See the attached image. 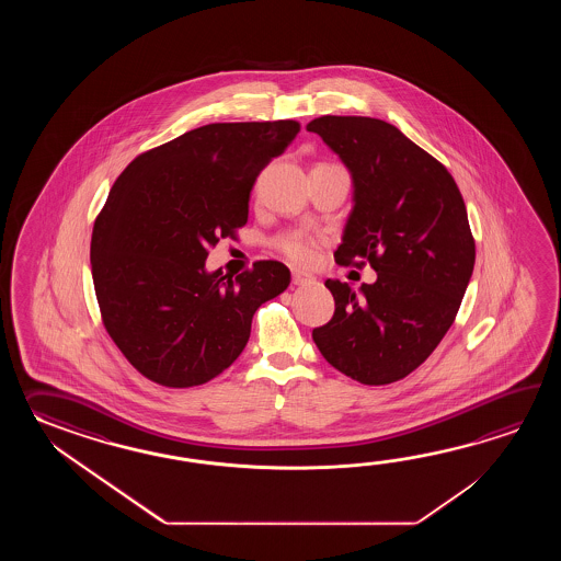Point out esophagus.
Instances as JSON below:
<instances>
[{"instance_id":"34e87169","label":"esophagus","mask_w":561,"mask_h":561,"mask_svg":"<svg viewBox=\"0 0 561 561\" xmlns=\"http://www.w3.org/2000/svg\"><path fill=\"white\" fill-rule=\"evenodd\" d=\"M312 283H314V276L302 273V271H293V285L305 286L312 285Z\"/></svg>"}]
</instances>
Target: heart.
<instances>
[{
    "instance_id": "b5f03b06",
    "label": "heart",
    "mask_w": 561,
    "mask_h": 561,
    "mask_svg": "<svg viewBox=\"0 0 561 561\" xmlns=\"http://www.w3.org/2000/svg\"><path fill=\"white\" fill-rule=\"evenodd\" d=\"M317 247L319 240L305 232H285L275 239L276 251L280 252L286 261L300 266L314 263Z\"/></svg>"
}]
</instances>
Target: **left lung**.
Masks as SVG:
<instances>
[{"label": "left lung", "mask_w": 561, "mask_h": 561, "mask_svg": "<svg viewBox=\"0 0 561 561\" xmlns=\"http://www.w3.org/2000/svg\"><path fill=\"white\" fill-rule=\"evenodd\" d=\"M307 130L339 154L355 188L334 261H369L377 273L358 293L341 280L324 283L334 314L312 341L355 381H399L442 343L473 273L463 196L447 168L389 122L321 116Z\"/></svg>", "instance_id": "8db88e82"}]
</instances>
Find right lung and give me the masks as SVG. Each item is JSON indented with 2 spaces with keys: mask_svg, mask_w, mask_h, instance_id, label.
<instances>
[{
  "mask_svg": "<svg viewBox=\"0 0 561 561\" xmlns=\"http://www.w3.org/2000/svg\"><path fill=\"white\" fill-rule=\"evenodd\" d=\"M298 130L295 119L208 124L134 158L114 182L94 222L92 278L107 334L146 379H215L249 343L256 309L290 283L278 261L234 278L204 261L247 225L256 176Z\"/></svg>",
  "mask_w": 561,
  "mask_h": 561,
  "instance_id": "right-lung-1",
  "label": "right lung"
}]
</instances>
